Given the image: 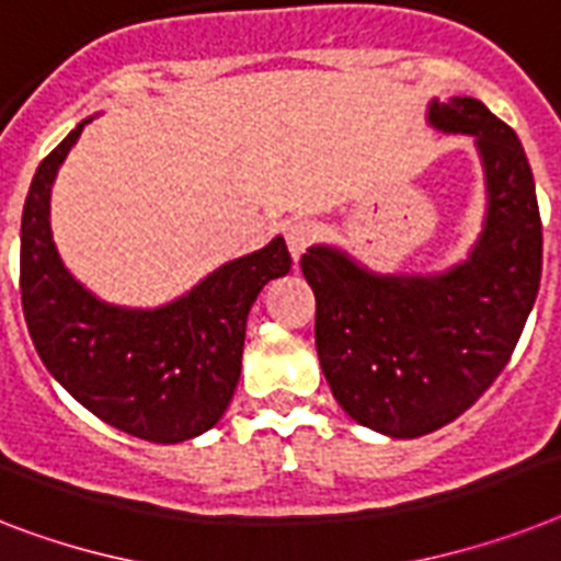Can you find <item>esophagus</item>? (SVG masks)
Returning a JSON list of instances; mask_svg holds the SVG:
<instances>
[{
  "label": "esophagus",
  "mask_w": 561,
  "mask_h": 561,
  "mask_svg": "<svg viewBox=\"0 0 561 561\" xmlns=\"http://www.w3.org/2000/svg\"><path fill=\"white\" fill-rule=\"evenodd\" d=\"M284 234H286V247H289L291 257L298 261L300 254L312 247V240L318 238V226H314L312 220H291V224L286 226Z\"/></svg>",
  "instance_id": "1"
}]
</instances>
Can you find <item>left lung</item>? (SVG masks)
Here are the masks:
<instances>
[{"label": "left lung", "instance_id": "obj_1", "mask_svg": "<svg viewBox=\"0 0 561 561\" xmlns=\"http://www.w3.org/2000/svg\"><path fill=\"white\" fill-rule=\"evenodd\" d=\"M444 134H470L488 208L467 261L381 275L337 247H309L314 346L332 396L364 427L419 438L470 410L519 344L541 277L534 171L511 125L473 96L427 105Z\"/></svg>", "mask_w": 561, "mask_h": 561}]
</instances>
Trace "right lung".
Returning <instances> with one entry per match:
<instances>
[{"instance_id":"right-lung-1","label":"right lung","mask_w":561,"mask_h":561,"mask_svg":"<svg viewBox=\"0 0 561 561\" xmlns=\"http://www.w3.org/2000/svg\"><path fill=\"white\" fill-rule=\"evenodd\" d=\"M91 119L42 160L22 208L27 332L48 373L96 419L146 442H188L224 419L240 381L249 309L289 272V249L277 234L157 309L100 300L68 272L50 231V188Z\"/></svg>"}]
</instances>
